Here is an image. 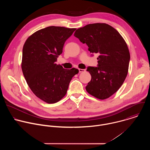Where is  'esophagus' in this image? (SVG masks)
I'll return each mask as SVG.
<instances>
[{
  "label": "esophagus",
  "instance_id": "1",
  "mask_svg": "<svg viewBox=\"0 0 150 150\" xmlns=\"http://www.w3.org/2000/svg\"><path fill=\"white\" fill-rule=\"evenodd\" d=\"M79 73L84 72H85V69H79Z\"/></svg>",
  "mask_w": 150,
  "mask_h": 150
}]
</instances>
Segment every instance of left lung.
Returning a JSON list of instances; mask_svg holds the SVG:
<instances>
[{
  "instance_id": "obj_1",
  "label": "left lung",
  "mask_w": 150,
  "mask_h": 150,
  "mask_svg": "<svg viewBox=\"0 0 150 150\" xmlns=\"http://www.w3.org/2000/svg\"><path fill=\"white\" fill-rule=\"evenodd\" d=\"M91 53H98L97 67H88L91 81L85 87L91 96L104 100L122 86L128 72L130 53L125 40L112 26L104 23L88 24L74 33Z\"/></svg>"
}]
</instances>
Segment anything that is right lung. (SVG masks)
Instances as JSON below:
<instances>
[{
    "mask_svg": "<svg viewBox=\"0 0 150 150\" xmlns=\"http://www.w3.org/2000/svg\"><path fill=\"white\" fill-rule=\"evenodd\" d=\"M75 28L50 26L41 29L26 40L21 68L29 87L39 98L49 104L58 102L67 94L78 69L57 65L66 40Z\"/></svg>",
    "mask_w": 150,
    "mask_h": 150,
    "instance_id": "add662e5",
    "label": "right lung"
}]
</instances>
